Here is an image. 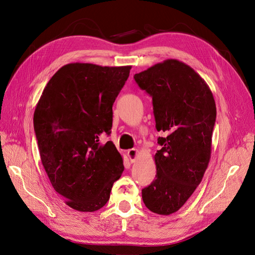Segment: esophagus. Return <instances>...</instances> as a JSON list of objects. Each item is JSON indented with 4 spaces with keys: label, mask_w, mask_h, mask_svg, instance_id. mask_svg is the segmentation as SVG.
Listing matches in <instances>:
<instances>
[{
    "label": "esophagus",
    "mask_w": 255,
    "mask_h": 255,
    "mask_svg": "<svg viewBox=\"0 0 255 255\" xmlns=\"http://www.w3.org/2000/svg\"><path fill=\"white\" fill-rule=\"evenodd\" d=\"M137 154H138V151L136 149H131L127 152V155H128V158L130 160L131 163H134L135 160L137 158Z\"/></svg>",
    "instance_id": "esophagus-1"
}]
</instances>
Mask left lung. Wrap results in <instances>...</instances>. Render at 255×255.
<instances>
[{
  "label": "left lung",
  "instance_id": "1",
  "mask_svg": "<svg viewBox=\"0 0 255 255\" xmlns=\"http://www.w3.org/2000/svg\"><path fill=\"white\" fill-rule=\"evenodd\" d=\"M153 100L161 149L155 154L156 179L141 190L150 211L170 215L184 206L202 182L211 158L216 104L205 80L175 59L134 75Z\"/></svg>",
  "mask_w": 255,
  "mask_h": 255
}]
</instances>
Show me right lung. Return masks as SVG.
<instances>
[{
    "label": "right lung",
    "mask_w": 255,
    "mask_h": 255,
    "mask_svg": "<svg viewBox=\"0 0 255 255\" xmlns=\"http://www.w3.org/2000/svg\"><path fill=\"white\" fill-rule=\"evenodd\" d=\"M131 66L89 63L63 66L49 79L34 113V130L48 179L66 205L95 212L110 199L124 170L123 158L110 134L113 104Z\"/></svg>",
    "instance_id": "right-lung-1"
}]
</instances>
